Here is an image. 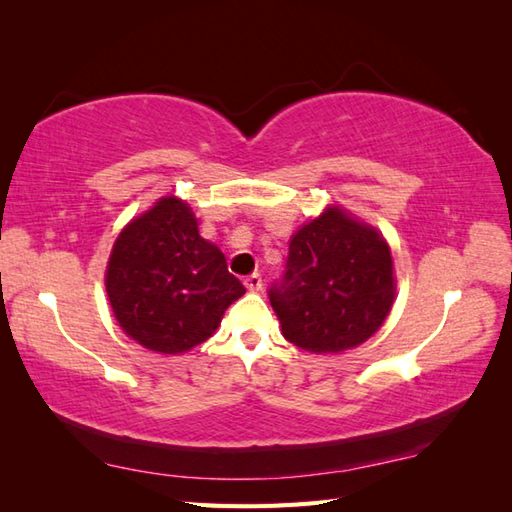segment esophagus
Returning a JSON list of instances; mask_svg holds the SVG:
<instances>
[{"label": "esophagus", "mask_w": 512, "mask_h": 512, "mask_svg": "<svg viewBox=\"0 0 512 512\" xmlns=\"http://www.w3.org/2000/svg\"><path fill=\"white\" fill-rule=\"evenodd\" d=\"M244 286H246V290H248V292H259V290H262V286H264L262 275H257V273L248 275V277L244 279Z\"/></svg>", "instance_id": "obj_1"}]
</instances>
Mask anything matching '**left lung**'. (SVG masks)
<instances>
[{"label":"left lung","mask_w":512,"mask_h":512,"mask_svg":"<svg viewBox=\"0 0 512 512\" xmlns=\"http://www.w3.org/2000/svg\"><path fill=\"white\" fill-rule=\"evenodd\" d=\"M288 244L284 284L270 290L286 341L310 354H343L372 339L396 301L385 235L328 204Z\"/></svg>","instance_id":"obj_1"}]
</instances>
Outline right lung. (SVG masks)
<instances>
[{
    "label": "right lung",
    "instance_id": "add662e5",
    "mask_svg": "<svg viewBox=\"0 0 512 512\" xmlns=\"http://www.w3.org/2000/svg\"><path fill=\"white\" fill-rule=\"evenodd\" d=\"M114 317L145 350L178 356L211 339L246 288L178 195H162L118 233L105 268Z\"/></svg>",
    "mask_w": 512,
    "mask_h": 512
}]
</instances>
